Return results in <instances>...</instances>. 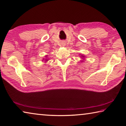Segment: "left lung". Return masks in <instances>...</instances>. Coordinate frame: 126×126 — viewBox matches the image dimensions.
Wrapping results in <instances>:
<instances>
[{
    "instance_id": "obj_1",
    "label": "left lung",
    "mask_w": 126,
    "mask_h": 126,
    "mask_svg": "<svg viewBox=\"0 0 126 126\" xmlns=\"http://www.w3.org/2000/svg\"><path fill=\"white\" fill-rule=\"evenodd\" d=\"M81 58H84V56H81Z\"/></svg>"
}]
</instances>
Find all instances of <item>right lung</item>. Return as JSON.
<instances>
[{"label":"right lung","mask_w":126,"mask_h":126,"mask_svg":"<svg viewBox=\"0 0 126 126\" xmlns=\"http://www.w3.org/2000/svg\"><path fill=\"white\" fill-rule=\"evenodd\" d=\"M46 61H47V59H46Z\"/></svg>","instance_id":"right-lung-1"}]
</instances>
